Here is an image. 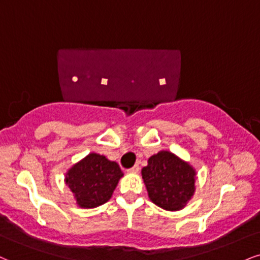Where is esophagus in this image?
<instances>
[{
    "mask_svg": "<svg viewBox=\"0 0 260 260\" xmlns=\"http://www.w3.org/2000/svg\"><path fill=\"white\" fill-rule=\"evenodd\" d=\"M128 172H129V173H138V172H139V166L138 165L133 166V167L131 168V170H128Z\"/></svg>",
    "mask_w": 260,
    "mask_h": 260,
    "instance_id": "obj_1",
    "label": "esophagus"
}]
</instances>
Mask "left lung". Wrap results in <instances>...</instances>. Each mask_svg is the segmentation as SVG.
Wrapping results in <instances>:
<instances>
[{"instance_id": "8db88e82", "label": "left lung", "mask_w": 260, "mask_h": 260, "mask_svg": "<svg viewBox=\"0 0 260 260\" xmlns=\"http://www.w3.org/2000/svg\"><path fill=\"white\" fill-rule=\"evenodd\" d=\"M142 178L150 201L166 211L183 209L196 190V170L168 150L150 156Z\"/></svg>"}]
</instances>
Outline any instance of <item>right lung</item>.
Returning <instances> with one entry per match:
<instances>
[{"label":"right lung","mask_w":260,"mask_h":260,"mask_svg":"<svg viewBox=\"0 0 260 260\" xmlns=\"http://www.w3.org/2000/svg\"><path fill=\"white\" fill-rule=\"evenodd\" d=\"M122 177L118 164L104 155L90 152L69 168L64 181L74 193L76 205L89 209L108 202Z\"/></svg>","instance_id":"1"}]
</instances>
